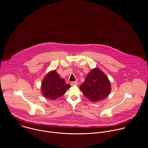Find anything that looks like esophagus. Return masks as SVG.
<instances>
[{
  "label": "esophagus",
  "instance_id": "obj_1",
  "mask_svg": "<svg viewBox=\"0 0 148 148\" xmlns=\"http://www.w3.org/2000/svg\"><path fill=\"white\" fill-rule=\"evenodd\" d=\"M78 82L77 81H76V82H71V85H72V86H73V85H78Z\"/></svg>",
  "mask_w": 148,
  "mask_h": 148
}]
</instances>
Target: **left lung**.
Instances as JSON below:
<instances>
[{
  "mask_svg": "<svg viewBox=\"0 0 148 148\" xmlns=\"http://www.w3.org/2000/svg\"><path fill=\"white\" fill-rule=\"evenodd\" d=\"M80 89L91 101L103 100L110 92V82L106 75L98 68L92 69L86 76Z\"/></svg>",
  "mask_w": 148,
  "mask_h": 148,
  "instance_id": "left-lung-1",
  "label": "left lung"
}]
</instances>
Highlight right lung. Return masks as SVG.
I'll use <instances>...</instances> for the list:
<instances>
[{
    "mask_svg": "<svg viewBox=\"0 0 148 148\" xmlns=\"http://www.w3.org/2000/svg\"><path fill=\"white\" fill-rule=\"evenodd\" d=\"M70 86L55 70L48 73L44 79L42 92L44 97L53 100L62 96Z\"/></svg>",
    "mask_w": 148,
    "mask_h": 148,
    "instance_id": "right-lung-1",
    "label": "right lung"
}]
</instances>
